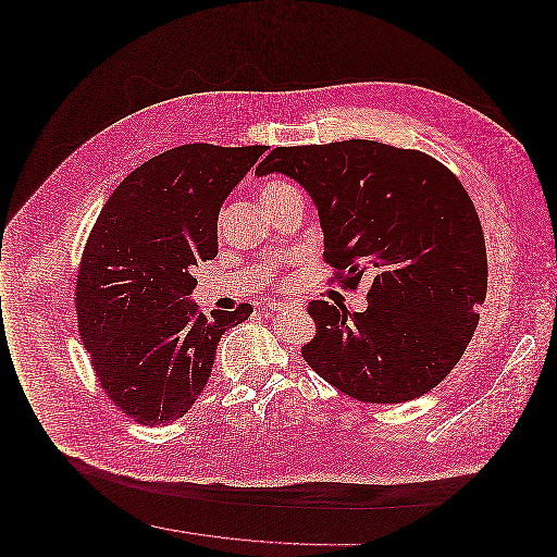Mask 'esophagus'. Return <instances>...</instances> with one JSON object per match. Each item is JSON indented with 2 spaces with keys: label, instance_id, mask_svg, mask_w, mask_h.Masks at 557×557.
I'll return each mask as SVG.
<instances>
[{
  "label": "esophagus",
  "instance_id": "1",
  "mask_svg": "<svg viewBox=\"0 0 557 557\" xmlns=\"http://www.w3.org/2000/svg\"><path fill=\"white\" fill-rule=\"evenodd\" d=\"M269 309H271V311H277V313H286V311H290L294 307L288 305V302H271Z\"/></svg>",
  "mask_w": 557,
  "mask_h": 557
}]
</instances>
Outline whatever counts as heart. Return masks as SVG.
Masks as SVG:
<instances>
[{"mask_svg":"<svg viewBox=\"0 0 557 557\" xmlns=\"http://www.w3.org/2000/svg\"><path fill=\"white\" fill-rule=\"evenodd\" d=\"M294 187L288 184H282V182H269L265 186L261 187V200L263 205H273L275 200H280L282 196H286L288 191H292Z\"/></svg>","mask_w":557,"mask_h":557,"instance_id":"obj_1","label":"heart"}]
</instances>
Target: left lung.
Instances as JSON below:
<instances>
[{"label":"left lung","instance_id":"left-lung-1","mask_svg":"<svg viewBox=\"0 0 557 557\" xmlns=\"http://www.w3.org/2000/svg\"><path fill=\"white\" fill-rule=\"evenodd\" d=\"M311 196L338 282L370 280L368 309L313 300L302 346L319 375L363 403H405L438 386L476 332L486 246L476 209L438 160L371 139L275 148L255 171Z\"/></svg>","mask_w":557,"mask_h":557}]
</instances>
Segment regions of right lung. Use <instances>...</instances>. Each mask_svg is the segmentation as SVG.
<instances>
[{
    "instance_id": "add662e5",
    "label": "right lung",
    "mask_w": 557,
    "mask_h": 557,
    "mask_svg": "<svg viewBox=\"0 0 557 557\" xmlns=\"http://www.w3.org/2000/svg\"><path fill=\"white\" fill-rule=\"evenodd\" d=\"M267 146L187 144L137 166L100 212L77 277L83 345L110 400L144 425L186 416L223 334L252 307L198 311L194 269L216 257L219 211Z\"/></svg>"
}]
</instances>
